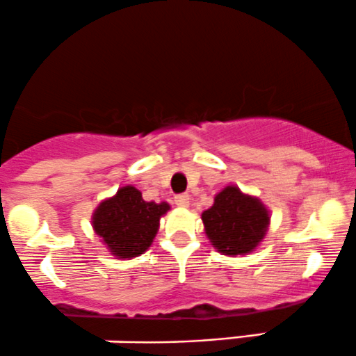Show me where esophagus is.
<instances>
[{
    "instance_id": "1",
    "label": "esophagus",
    "mask_w": 356,
    "mask_h": 356,
    "mask_svg": "<svg viewBox=\"0 0 356 356\" xmlns=\"http://www.w3.org/2000/svg\"><path fill=\"white\" fill-rule=\"evenodd\" d=\"M174 202L175 206H179V208H189L191 204L189 194H179V196L174 197Z\"/></svg>"
}]
</instances>
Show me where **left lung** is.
Listing matches in <instances>:
<instances>
[{"instance_id": "1", "label": "left lung", "mask_w": 356, "mask_h": 356, "mask_svg": "<svg viewBox=\"0 0 356 356\" xmlns=\"http://www.w3.org/2000/svg\"><path fill=\"white\" fill-rule=\"evenodd\" d=\"M211 245L222 255H247L253 252L268 229L270 214L259 197L226 186L214 204L201 214Z\"/></svg>"}]
</instances>
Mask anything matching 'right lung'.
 I'll return each instance as SVG.
<instances>
[{
    "label": "right lung",
    "instance_id": "right-lung-1",
    "mask_svg": "<svg viewBox=\"0 0 356 356\" xmlns=\"http://www.w3.org/2000/svg\"><path fill=\"white\" fill-rule=\"evenodd\" d=\"M167 202L143 201L134 186L118 189L92 213V228L116 259H134L147 252L159 232Z\"/></svg>",
    "mask_w": 356,
    "mask_h": 356
}]
</instances>
